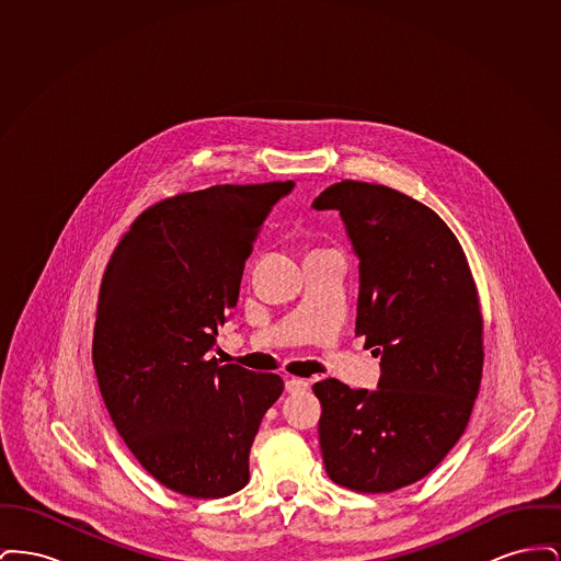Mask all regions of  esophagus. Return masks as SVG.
Masks as SVG:
<instances>
[{
	"instance_id": "34e87169",
	"label": "esophagus",
	"mask_w": 561,
	"mask_h": 561,
	"mask_svg": "<svg viewBox=\"0 0 561 561\" xmlns=\"http://www.w3.org/2000/svg\"><path fill=\"white\" fill-rule=\"evenodd\" d=\"M309 387V382L305 378H288L286 380V391L288 393H298V391H305Z\"/></svg>"
}]
</instances>
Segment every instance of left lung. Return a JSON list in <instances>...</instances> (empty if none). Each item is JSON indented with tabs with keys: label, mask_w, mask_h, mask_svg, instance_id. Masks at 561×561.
Returning a JSON list of instances; mask_svg holds the SVG:
<instances>
[{
	"label": "left lung",
	"mask_w": 561,
	"mask_h": 561,
	"mask_svg": "<svg viewBox=\"0 0 561 561\" xmlns=\"http://www.w3.org/2000/svg\"><path fill=\"white\" fill-rule=\"evenodd\" d=\"M313 208L345 220L362 282L355 336L382 368L373 393L313 385L325 473L353 492H396L428 476L469 423L483 373L478 286L453 229L396 188L341 181Z\"/></svg>",
	"instance_id": "left-lung-1"
}]
</instances>
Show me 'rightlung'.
I'll list each match as a JSON object with an SVG mask.
<instances>
[{
	"instance_id": "right-lung-1",
	"label": "right lung",
	"mask_w": 561,
	"mask_h": 561,
	"mask_svg": "<svg viewBox=\"0 0 561 561\" xmlns=\"http://www.w3.org/2000/svg\"><path fill=\"white\" fill-rule=\"evenodd\" d=\"M293 187L165 197L108 259L92 341L101 396L142 469L183 496L222 499L248 483L250 446L284 391L277 374L220 366L208 351L271 206Z\"/></svg>"
}]
</instances>
